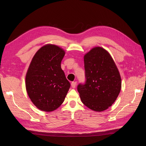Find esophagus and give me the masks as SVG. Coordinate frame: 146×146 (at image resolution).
I'll use <instances>...</instances> for the list:
<instances>
[{
    "mask_svg": "<svg viewBox=\"0 0 146 146\" xmlns=\"http://www.w3.org/2000/svg\"><path fill=\"white\" fill-rule=\"evenodd\" d=\"M76 84H77V82H72L71 83V86H72V88H76Z\"/></svg>",
    "mask_w": 146,
    "mask_h": 146,
    "instance_id": "34e87169",
    "label": "esophagus"
}]
</instances>
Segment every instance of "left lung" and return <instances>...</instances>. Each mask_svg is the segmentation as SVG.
<instances>
[{"label":"left lung","mask_w":146,"mask_h":146,"mask_svg":"<svg viewBox=\"0 0 146 146\" xmlns=\"http://www.w3.org/2000/svg\"><path fill=\"white\" fill-rule=\"evenodd\" d=\"M85 82L77 86L83 104L96 111L107 110L115 102L121 89L119 70L109 53L94 47L84 56Z\"/></svg>","instance_id":"left-lung-1"}]
</instances>
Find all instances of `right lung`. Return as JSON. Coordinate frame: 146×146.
Listing matches in <instances>:
<instances>
[{
  "label": "right lung",
  "instance_id": "add662e5",
  "mask_svg": "<svg viewBox=\"0 0 146 146\" xmlns=\"http://www.w3.org/2000/svg\"><path fill=\"white\" fill-rule=\"evenodd\" d=\"M65 52L55 45L42 47L34 55L25 77L27 94L41 110L52 111L63 104L70 88L61 62Z\"/></svg>",
  "mask_w": 146,
  "mask_h": 146
}]
</instances>
